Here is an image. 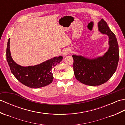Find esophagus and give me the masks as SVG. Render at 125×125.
I'll return each instance as SVG.
<instances>
[{"mask_svg":"<svg viewBox=\"0 0 125 125\" xmlns=\"http://www.w3.org/2000/svg\"><path fill=\"white\" fill-rule=\"evenodd\" d=\"M70 49H65L64 51H63V53H62V54L64 55V56H66V55H68L69 53H70Z\"/></svg>","mask_w":125,"mask_h":125,"instance_id":"obj_1","label":"esophagus"}]
</instances>
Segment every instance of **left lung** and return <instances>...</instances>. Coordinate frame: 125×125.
Segmentation results:
<instances>
[{"mask_svg": "<svg viewBox=\"0 0 125 125\" xmlns=\"http://www.w3.org/2000/svg\"><path fill=\"white\" fill-rule=\"evenodd\" d=\"M98 31L109 37V47L102 56L88 58L73 54L75 76L80 82L90 86L103 84L115 73L119 62V46L117 38L103 19L98 23Z\"/></svg>", "mask_w": 125, "mask_h": 125, "instance_id": "8db88e82", "label": "left lung"}]
</instances>
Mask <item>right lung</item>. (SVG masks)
Returning a JSON list of instances; mask_svg holds the SVG:
<instances>
[{
	"mask_svg": "<svg viewBox=\"0 0 125 125\" xmlns=\"http://www.w3.org/2000/svg\"><path fill=\"white\" fill-rule=\"evenodd\" d=\"M10 38L7 42L6 59L10 71L16 79L28 87L39 88L50 84L53 81L52 69L60 62L62 56L55 57L35 66H21L17 64L11 56Z\"/></svg>",
	"mask_w": 125,
	"mask_h": 125,
	"instance_id": "add662e5",
	"label": "right lung"
}]
</instances>
